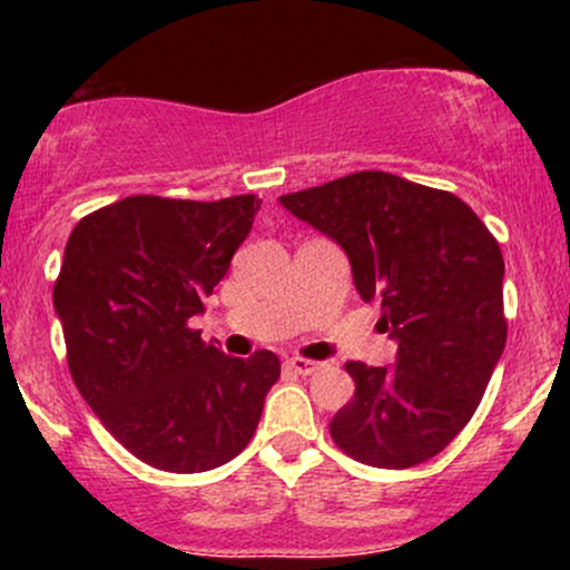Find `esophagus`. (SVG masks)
<instances>
[{"label": "esophagus", "instance_id": "obj_1", "mask_svg": "<svg viewBox=\"0 0 570 570\" xmlns=\"http://www.w3.org/2000/svg\"><path fill=\"white\" fill-rule=\"evenodd\" d=\"M286 367L297 372V375H313V372H318L324 367L322 362H313V358H303V356H292L286 358Z\"/></svg>", "mask_w": 570, "mask_h": 570}]
</instances>
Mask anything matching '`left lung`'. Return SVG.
<instances>
[{
	"label": "left lung",
	"instance_id": "8db88e82",
	"mask_svg": "<svg viewBox=\"0 0 570 570\" xmlns=\"http://www.w3.org/2000/svg\"><path fill=\"white\" fill-rule=\"evenodd\" d=\"M294 217L351 259L364 303L399 343L394 367L348 362L356 394L332 417L345 455L410 469L472 421L507 345L499 240L458 195L385 171H358L281 195Z\"/></svg>",
	"mask_w": 570,
	"mask_h": 570
}]
</instances>
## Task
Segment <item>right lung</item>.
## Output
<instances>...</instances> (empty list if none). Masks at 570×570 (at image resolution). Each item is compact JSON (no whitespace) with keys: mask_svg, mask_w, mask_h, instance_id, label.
<instances>
[{"mask_svg":"<svg viewBox=\"0 0 570 570\" xmlns=\"http://www.w3.org/2000/svg\"><path fill=\"white\" fill-rule=\"evenodd\" d=\"M259 203L130 195L69 235L53 305L71 381L109 434L163 472H208L238 455L281 375L273 351L227 356L189 326Z\"/></svg>","mask_w":570,"mask_h":570,"instance_id":"1","label":"right lung"}]
</instances>
